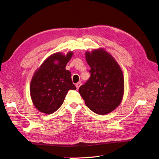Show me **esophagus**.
Wrapping results in <instances>:
<instances>
[{"label": "esophagus", "instance_id": "obj_1", "mask_svg": "<svg viewBox=\"0 0 159 159\" xmlns=\"http://www.w3.org/2000/svg\"><path fill=\"white\" fill-rule=\"evenodd\" d=\"M81 85V82H78V83H77V84H75L76 88H77V89H79Z\"/></svg>", "mask_w": 159, "mask_h": 159}]
</instances>
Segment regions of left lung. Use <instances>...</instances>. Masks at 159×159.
Returning <instances> with one entry per match:
<instances>
[{"label": "left lung", "mask_w": 159, "mask_h": 159, "mask_svg": "<svg viewBox=\"0 0 159 159\" xmlns=\"http://www.w3.org/2000/svg\"><path fill=\"white\" fill-rule=\"evenodd\" d=\"M91 70L89 80L79 93L88 107L99 115L111 112L121 103L124 93L122 70L113 56L103 48L85 53Z\"/></svg>", "instance_id": "left-lung-1"}]
</instances>
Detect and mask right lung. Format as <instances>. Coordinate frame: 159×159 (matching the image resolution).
<instances>
[{
  "label": "right lung",
  "instance_id": "add662e5",
  "mask_svg": "<svg viewBox=\"0 0 159 159\" xmlns=\"http://www.w3.org/2000/svg\"><path fill=\"white\" fill-rule=\"evenodd\" d=\"M73 55L60 52L49 56L34 74L30 83V95L35 107L40 111L54 113L64 103L70 89H76L71 73L66 66ZM57 61V63H55Z\"/></svg>",
  "mask_w": 159,
  "mask_h": 159
}]
</instances>
